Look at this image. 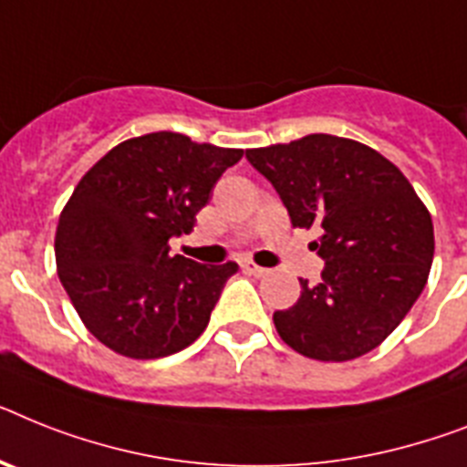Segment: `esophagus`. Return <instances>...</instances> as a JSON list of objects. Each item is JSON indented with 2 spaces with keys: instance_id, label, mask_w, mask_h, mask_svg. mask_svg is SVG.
<instances>
[{
  "instance_id": "34e87169",
  "label": "esophagus",
  "mask_w": 467,
  "mask_h": 467,
  "mask_svg": "<svg viewBox=\"0 0 467 467\" xmlns=\"http://www.w3.org/2000/svg\"><path fill=\"white\" fill-rule=\"evenodd\" d=\"M241 267H243V272H248V275H253V276H267L269 275V269L257 267V265H253V262H243Z\"/></svg>"
}]
</instances>
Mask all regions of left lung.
Here are the masks:
<instances>
[{
    "label": "left lung",
    "mask_w": 467,
    "mask_h": 467,
    "mask_svg": "<svg viewBox=\"0 0 467 467\" xmlns=\"http://www.w3.org/2000/svg\"><path fill=\"white\" fill-rule=\"evenodd\" d=\"M279 192L291 224L319 229L322 281L300 279L294 307L275 312L300 356L353 360L384 341L420 298L434 257L432 217L387 157L363 142L312 133L245 150Z\"/></svg>",
    "instance_id": "1"
}]
</instances>
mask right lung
<instances>
[{
	"label": "right lung",
	"instance_id": "obj_1",
	"mask_svg": "<svg viewBox=\"0 0 467 467\" xmlns=\"http://www.w3.org/2000/svg\"><path fill=\"white\" fill-rule=\"evenodd\" d=\"M243 150L148 133L111 148L80 179L57 226L61 286L92 337L126 358L152 360L205 331L236 262L169 255L195 226L219 176Z\"/></svg>",
	"mask_w": 467,
	"mask_h": 467
}]
</instances>
